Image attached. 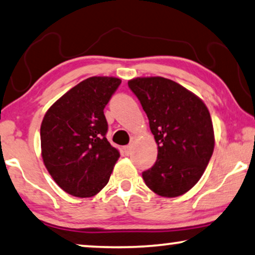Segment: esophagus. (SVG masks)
<instances>
[{"label": "esophagus", "mask_w": 255, "mask_h": 255, "mask_svg": "<svg viewBox=\"0 0 255 255\" xmlns=\"http://www.w3.org/2000/svg\"><path fill=\"white\" fill-rule=\"evenodd\" d=\"M124 149H125V153H126V155H130L131 149H132V145H131V144H128V145L125 146Z\"/></svg>", "instance_id": "34e87169"}]
</instances>
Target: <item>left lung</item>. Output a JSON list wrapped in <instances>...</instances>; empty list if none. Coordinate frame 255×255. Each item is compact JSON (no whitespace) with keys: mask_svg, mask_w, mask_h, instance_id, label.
Wrapping results in <instances>:
<instances>
[{"mask_svg":"<svg viewBox=\"0 0 255 255\" xmlns=\"http://www.w3.org/2000/svg\"><path fill=\"white\" fill-rule=\"evenodd\" d=\"M149 119L158 145L153 166L142 173L145 185L164 198L188 192L202 177L215 146L206 104L182 85L164 77L128 82Z\"/></svg>","mask_w":255,"mask_h":255,"instance_id":"1","label":"left lung"}]
</instances>
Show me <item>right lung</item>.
<instances>
[{
    "instance_id": "obj_1",
    "label": "right lung",
    "mask_w": 255,
    "mask_h": 255,
    "mask_svg": "<svg viewBox=\"0 0 255 255\" xmlns=\"http://www.w3.org/2000/svg\"><path fill=\"white\" fill-rule=\"evenodd\" d=\"M120 83L117 77H89L57 99L42 119V160L68 194L91 198L110 180L120 153L106 138L104 109Z\"/></svg>"
}]
</instances>
